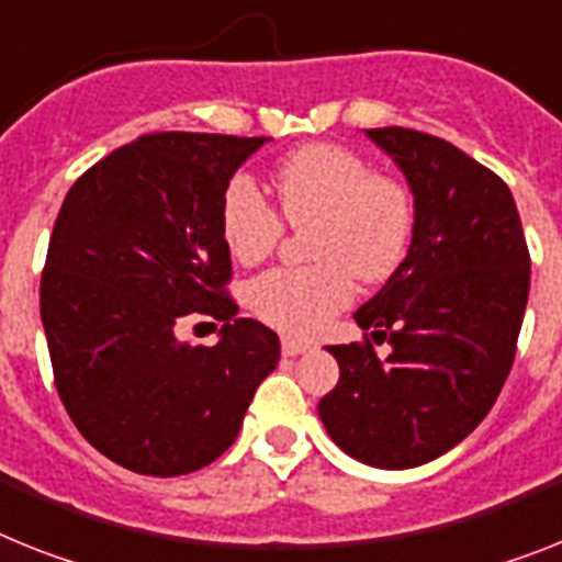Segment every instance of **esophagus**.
I'll use <instances>...</instances> for the list:
<instances>
[{"mask_svg":"<svg viewBox=\"0 0 562 562\" xmlns=\"http://www.w3.org/2000/svg\"><path fill=\"white\" fill-rule=\"evenodd\" d=\"M308 351V342H300V339H291V337H282V353L285 357H300V353Z\"/></svg>","mask_w":562,"mask_h":562,"instance_id":"34e87169","label":"esophagus"}]
</instances>
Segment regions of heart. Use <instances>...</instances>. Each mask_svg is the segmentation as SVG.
Wrapping results in <instances>:
<instances>
[{
    "mask_svg": "<svg viewBox=\"0 0 562 562\" xmlns=\"http://www.w3.org/2000/svg\"><path fill=\"white\" fill-rule=\"evenodd\" d=\"M282 216L308 229L305 268H273L248 282L245 303L259 323L289 337H314L346 308L353 277L383 282L397 271L414 237V200L394 177L342 145H308L277 171ZM228 254L254 266L277 248L282 220L248 173L231 179L220 200Z\"/></svg>",
    "mask_w": 562,
    "mask_h": 562,
    "instance_id": "b5f03b06",
    "label": "heart"
}]
</instances>
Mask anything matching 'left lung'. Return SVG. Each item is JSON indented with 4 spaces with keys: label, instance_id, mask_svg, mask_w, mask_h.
Masks as SVG:
<instances>
[{
    "label": "left lung",
    "instance_id": "left-lung-1",
    "mask_svg": "<svg viewBox=\"0 0 562 562\" xmlns=\"http://www.w3.org/2000/svg\"><path fill=\"white\" fill-rule=\"evenodd\" d=\"M366 136L412 188L414 237L397 271L353 314L371 339L328 346L339 383L317 412L353 460L414 469L454 449L492 412L517 351L531 259L497 173L440 136ZM374 341L392 346L385 361Z\"/></svg>",
    "mask_w": 562,
    "mask_h": 562
}]
</instances>
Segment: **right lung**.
Returning a JSON list of instances; mask_svg holds the SVG:
<instances>
[{"mask_svg":"<svg viewBox=\"0 0 562 562\" xmlns=\"http://www.w3.org/2000/svg\"><path fill=\"white\" fill-rule=\"evenodd\" d=\"M266 143L145 134L88 168L59 209L40 289L56 391L122 469L177 477L214 463L280 362V337L225 294L220 234L225 186ZM188 316L224 323L216 347L178 339Z\"/></svg>","mask_w":562,"mask_h":562,"instance_id":"obj_1","label":"right lung"}]
</instances>
